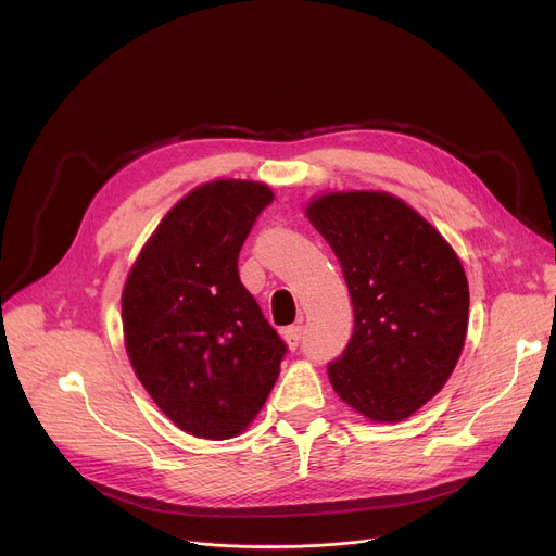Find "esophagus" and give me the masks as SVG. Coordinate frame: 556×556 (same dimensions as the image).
<instances>
[{
  "mask_svg": "<svg viewBox=\"0 0 556 556\" xmlns=\"http://www.w3.org/2000/svg\"><path fill=\"white\" fill-rule=\"evenodd\" d=\"M302 336H304V326L302 324H294V326H288L283 330V340L290 349H298L300 342H302Z\"/></svg>",
  "mask_w": 556,
  "mask_h": 556,
  "instance_id": "obj_1",
  "label": "esophagus"
}]
</instances>
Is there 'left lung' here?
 Returning <instances> with one entry per match:
<instances>
[{"mask_svg":"<svg viewBox=\"0 0 556 556\" xmlns=\"http://www.w3.org/2000/svg\"><path fill=\"white\" fill-rule=\"evenodd\" d=\"M336 252L353 304V336L328 378L376 422L431 400L460 357L469 288L456 252L427 220L384 192H340L306 210Z\"/></svg>","mask_w":556,"mask_h":556,"instance_id":"8db88e82","label":"left lung"}]
</instances>
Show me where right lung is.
<instances>
[{"label":"right lung","instance_id":"obj_1","mask_svg":"<svg viewBox=\"0 0 556 556\" xmlns=\"http://www.w3.org/2000/svg\"><path fill=\"white\" fill-rule=\"evenodd\" d=\"M273 199L252 180L201 185L167 212L125 283L134 371L161 412L197 438L241 433L288 351L239 279V252Z\"/></svg>","mask_w":556,"mask_h":556}]
</instances>
